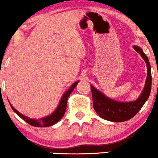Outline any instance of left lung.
Returning a JSON list of instances; mask_svg holds the SVG:
<instances>
[{"label":"left lung","mask_w":158,"mask_h":158,"mask_svg":"<svg viewBox=\"0 0 158 158\" xmlns=\"http://www.w3.org/2000/svg\"><path fill=\"white\" fill-rule=\"evenodd\" d=\"M133 48L141 55L146 62L148 73L144 89L137 100L134 101H115L90 85L94 109L98 115L103 119L112 122H122L129 120L137 114L150 96L152 87V74L150 62L147 55L139 47L134 45Z\"/></svg>","instance_id":"8db88e82"}]
</instances>
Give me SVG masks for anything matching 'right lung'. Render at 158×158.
Instances as JSON below:
<instances>
[{
	"label": "right lung",
	"instance_id": "1",
	"mask_svg": "<svg viewBox=\"0 0 158 158\" xmlns=\"http://www.w3.org/2000/svg\"><path fill=\"white\" fill-rule=\"evenodd\" d=\"M79 83V81H77L73 84L70 86V88L68 90H66L64 93V94L62 95L61 99H60L59 104H58L57 107L56 108L55 111L49 115L47 116L46 117H43L41 118H38V119H33V118H30L28 116H26L23 114H21L20 112L17 111V110L14 108V106L10 104V106L11 107V109L14 110V111L18 115L19 117L22 118L23 121H25L28 124L31 125V126L36 127H47L49 126H52V125L55 124L56 123H57L61 118L63 117L64 113L66 111V107H67V103H68V98L69 96H70L71 93L73 92V90H74V88L76 87L77 83Z\"/></svg>",
	"mask_w": 158,
	"mask_h": 158
}]
</instances>
